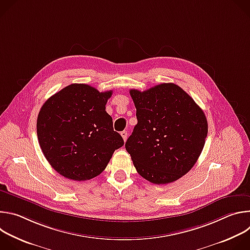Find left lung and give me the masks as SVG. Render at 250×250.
I'll use <instances>...</instances> for the list:
<instances>
[{
  "instance_id": "1",
  "label": "left lung",
  "mask_w": 250,
  "mask_h": 250,
  "mask_svg": "<svg viewBox=\"0 0 250 250\" xmlns=\"http://www.w3.org/2000/svg\"><path fill=\"white\" fill-rule=\"evenodd\" d=\"M111 95V91L100 93L89 85L72 84L42 106L37 123L40 146L51 167L65 178L92 179L124 146L105 112Z\"/></svg>"
}]
</instances>
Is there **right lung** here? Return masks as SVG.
Wrapping results in <instances>:
<instances>
[{
	"label": "right lung",
	"instance_id": "right-lung-1",
	"mask_svg": "<svg viewBox=\"0 0 250 250\" xmlns=\"http://www.w3.org/2000/svg\"><path fill=\"white\" fill-rule=\"evenodd\" d=\"M137 125L125 142L138 174L167 184L197 162L208 134L206 116L179 86L163 83L145 92L131 90Z\"/></svg>",
	"mask_w": 250,
	"mask_h": 250
}]
</instances>
